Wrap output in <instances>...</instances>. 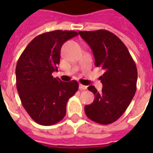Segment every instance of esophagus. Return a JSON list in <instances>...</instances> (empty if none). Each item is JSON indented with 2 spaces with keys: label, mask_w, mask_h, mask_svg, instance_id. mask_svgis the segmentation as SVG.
Listing matches in <instances>:
<instances>
[{
  "label": "esophagus",
  "mask_w": 153,
  "mask_h": 153,
  "mask_svg": "<svg viewBox=\"0 0 153 153\" xmlns=\"http://www.w3.org/2000/svg\"><path fill=\"white\" fill-rule=\"evenodd\" d=\"M87 88V86H84V85H82V84H79V89L82 91V90H86Z\"/></svg>",
  "instance_id": "esophagus-1"
}]
</instances>
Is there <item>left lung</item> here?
I'll return each instance as SVG.
<instances>
[{
  "instance_id": "8db88e82",
  "label": "left lung",
  "mask_w": 153,
  "mask_h": 153,
  "mask_svg": "<svg viewBox=\"0 0 153 153\" xmlns=\"http://www.w3.org/2000/svg\"><path fill=\"white\" fill-rule=\"evenodd\" d=\"M93 51L95 66L104 74L100 77V94L94 86L88 90L94 102L85 106L86 116L93 121L108 125L117 121L130 104L137 90V70L124 43L107 30L79 32Z\"/></svg>"
}]
</instances>
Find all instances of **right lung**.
Here are the masks:
<instances>
[{"mask_svg": "<svg viewBox=\"0 0 153 153\" xmlns=\"http://www.w3.org/2000/svg\"><path fill=\"white\" fill-rule=\"evenodd\" d=\"M78 36L74 31L55 30L32 39L18 59L16 88L23 106L36 123L51 126L66 115L67 103L79 89L77 81L53 78L58 71L62 44Z\"/></svg>", "mask_w": 153, "mask_h": 153, "instance_id": "1", "label": "right lung"}]
</instances>
